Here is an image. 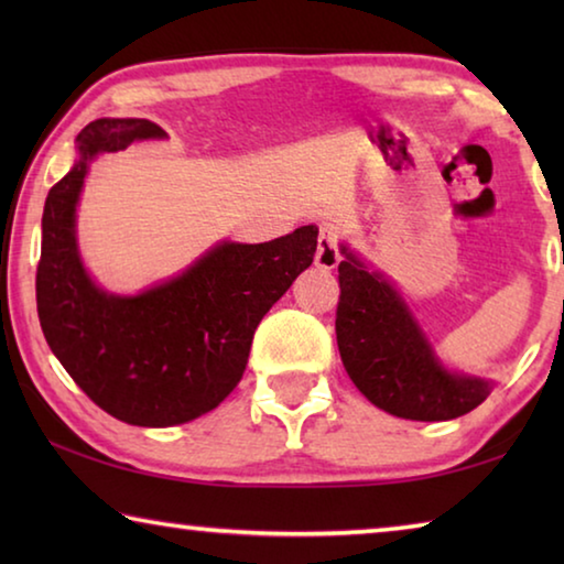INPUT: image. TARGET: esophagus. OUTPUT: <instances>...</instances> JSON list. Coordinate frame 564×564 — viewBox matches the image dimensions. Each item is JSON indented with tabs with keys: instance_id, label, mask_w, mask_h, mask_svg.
<instances>
[{
	"instance_id": "esophagus-1",
	"label": "esophagus",
	"mask_w": 564,
	"mask_h": 564,
	"mask_svg": "<svg viewBox=\"0 0 564 564\" xmlns=\"http://www.w3.org/2000/svg\"><path fill=\"white\" fill-rule=\"evenodd\" d=\"M340 261V251H338V231L336 226H321L318 234V248H316V265L318 269H336Z\"/></svg>"
}]
</instances>
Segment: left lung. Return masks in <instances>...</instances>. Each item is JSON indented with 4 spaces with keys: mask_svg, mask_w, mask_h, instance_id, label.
I'll return each instance as SVG.
<instances>
[{
    "mask_svg": "<svg viewBox=\"0 0 564 564\" xmlns=\"http://www.w3.org/2000/svg\"><path fill=\"white\" fill-rule=\"evenodd\" d=\"M346 253L338 265L340 360L370 403L405 420H453L490 395V380L455 376L435 360L403 299L383 275Z\"/></svg>",
    "mask_w": 564,
    "mask_h": 564,
    "instance_id": "obj_1",
    "label": "left lung"
}]
</instances>
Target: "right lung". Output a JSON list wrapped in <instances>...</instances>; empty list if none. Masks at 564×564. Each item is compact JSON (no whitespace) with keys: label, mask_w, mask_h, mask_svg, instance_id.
<instances>
[{"label":"right lung","mask_w":564,"mask_h":564,"mask_svg":"<svg viewBox=\"0 0 564 564\" xmlns=\"http://www.w3.org/2000/svg\"><path fill=\"white\" fill-rule=\"evenodd\" d=\"M151 137L164 131L149 119H99L79 131V161L44 204L36 311L52 352L94 403L121 423L166 427L208 413L238 386L256 326L313 263L318 228L269 243H221L133 299L99 291L74 238L87 166L101 151Z\"/></svg>","instance_id":"obj_1"}]
</instances>
